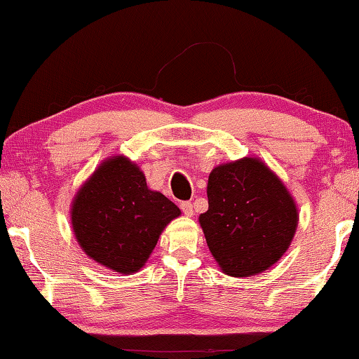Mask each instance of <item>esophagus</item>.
<instances>
[{"label": "esophagus", "mask_w": 359, "mask_h": 359, "mask_svg": "<svg viewBox=\"0 0 359 359\" xmlns=\"http://www.w3.org/2000/svg\"><path fill=\"white\" fill-rule=\"evenodd\" d=\"M180 209H182V212H184V214H185L187 217H193V214H194L193 204H191L190 201H184V203H180Z\"/></svg>", "instance_id": "esophagus-1"}]
</instances>
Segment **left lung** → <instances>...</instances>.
<instances>
[{
  "label": "left lung",
  "instance_id": "1",
  "mask_svg": "<svg viewBox=\"0 0 359 359\" xmlns=\"http://www.w3.org/2000/svg\"><path fill=\"white\" fill-rule=\"evenodd\" d=\"M208 198L199 223L224 274H259L287 252L297 226L296 204L264 163L244 158L215 168Z\"/></svg>",
  "mask_w": 359,
  "mask_h": 359
}]
</instances>
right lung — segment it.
I'll return each mask as SVG.
<instances>
[{"instance_id": "right-lung-1", "label": "right lung", "mask_w": 359, "mask_h": 359, "mask_svg": "<svg viewBox=\"0 0 359 359\" xmlns=\"http://www.w3.org/2000/svg\"><path fill=\"white\" fill-rule=\"evenodd\" d=\"M180 215L165 194L151 191L125 156L102 163L79 190L71 220L82 250L121 274L141 269L163 228Z\"/></svg>"}]
</instances>
